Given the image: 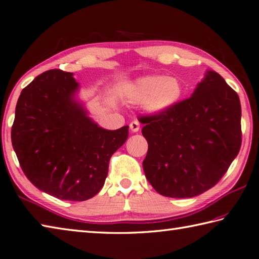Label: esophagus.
Instances as JSON below:
<instances>
[{"instance_id": "34e87169", "label": "esophagus", "mask_w": 259, "mask_h": 259, "mask_svg": "<svg viewBox=\"0 0 259 259\" xmlns=\"http://www.w3.org/2000/svg\"><path fill=\"white\" fill-rule=\"evenodd\" d=\"M139 129H140V123H139L137 120H135V121L131 122V123H130V130L133 131V133H138Z\"/></svg>"}]
</instances>
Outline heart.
<instances>
[{"label":"heart","mask_w":259,"mask_h":259,"mask_svg":"<svg viewBox=\"0 0 259 259\" xmlns=\"http://www.w3.org/2000/svg\"><path fill=\"white\" fill-rule=\"evenodd\" d=\"M126 93L136 104H143L149 114H162L176 107L181 101L185 88L177 77L150 74L136 79Z\"/></svg>","instance_id":"1"}]
</instances>
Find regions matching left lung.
<instances>
[{
    "label": "left lung",
    "mask_w": 259,
    "mask_h": 259,
    "mask_svg": "<svg viewBox=\"0 0 259 259\" xmlns=\"http://www.w3.org/2000/svg\"><path fill=\"white\" fill-rule=\"evenodd\" d=\"M238 94L207 70L192 95L165 113L144 116L145 176L158 194L191 198L220 181L241 146Z\"/></svg>",
    "instance_id": "1"
}]
</instances>
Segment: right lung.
<instances>
[{"instance_id": "1", "label": "right lung", "mask_w": 259, "mask_h": 259, "mask_svg": "<svg viewBox=\"0 0 259 259\" xmlns=\"http://www.w3.org/2000/svg\"><path fill=\"white\" fill-rule=\"evenodd\" d=\"M73 73L53 69L37 76L19 96L11 130L25 176L39 190L63 200L98 194L109 162L129 135V125L106 130L78 98Z\"/></svg>"}]
</instances>
